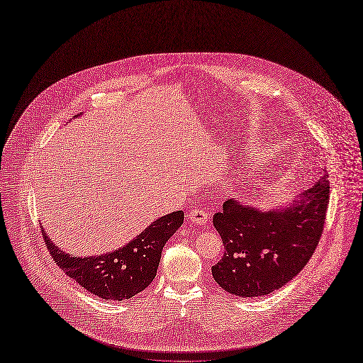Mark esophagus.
<instances>
[{
    "instance_id": "34e87169",
    "label": "esophagus",
    "mask_w": 363,
    "mask_h": 363,
    "mask_svg": "<svg viewBox=\"0 0 363 363\" xmlns=\"http://www.w3.org/2000/svg\"><path fill=\"white\" fill-rule=\"evenodd\" d=\"M189 219L196 225H206L208 220V215L201 208H192L189 211Z\"/></svg>"
}]
</instances>
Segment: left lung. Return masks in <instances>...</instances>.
I'll return each mask as SVG.
<instances>
[{
    "label": "left lung",
    "instance_id": "obj_1",
    "mask_svg": "<svg viewBox=\"0 0 363 363\" xmlns=\"http://www.w3.org/2000/svg\"><path fill=\"white\" fill-rule=\"evenodd\" d=\"M329 204L326 174L290 206L262 210L231 198L213 216L223 243L215 281L239 297L273 293L297 277L314 254Z\"/></svg>",
    "mask_w": 363,
    "mask_h": 363
}]
</instances>
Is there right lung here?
Returning a JSON list of instances; mask_svg holds the SVG:
<instances>
[{
	"mask_svg": "<svg viewBox=\"0 0 363 363\" xmlns=\"http://www.w3.org/2000/svg\"><path fill=\"white\" fill-rule=\"evenodd\" d=\"M182 210L156 219L117 251L73 257L54 245L43 231L45 243L57 266L91 294L105 301H124L141 293L156 277L162 249L183 223Z\"/></svg>",
	"mask_w": 363,
	"mask_h": 363,
	"instance_id": "1",
	"label": "right lung"
}]
</instances>
